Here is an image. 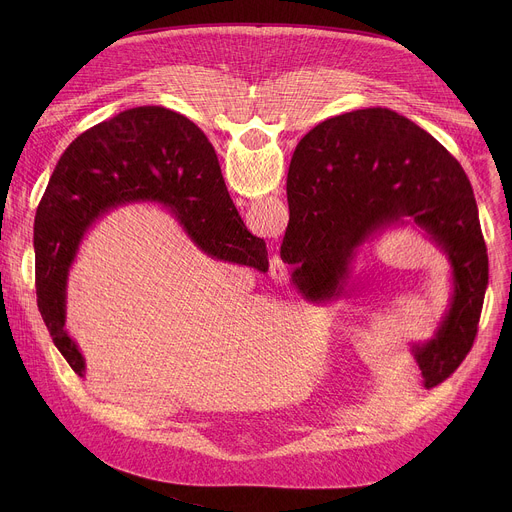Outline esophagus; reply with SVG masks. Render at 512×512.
<instances>
[{
    "instance_id": "obj_1",
    "label": "esophagus",
    "mask_w": 512,
    "mask_h": 512,
    "mask_svg": "<svg viewBox=\"0 0 512 512\" xmlns=\"http://www.w3.org/2000/svg\"><path fill=\"white\" fill-rule=\"evenodd\" d=\"M279 263H281V261H279V257H273V263H271V265H273V267H275V265L279 267Z\"/></svg>"
}]
</instances>
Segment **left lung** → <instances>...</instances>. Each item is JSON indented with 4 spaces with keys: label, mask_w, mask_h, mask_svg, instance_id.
<instances>
[{
    "label": "left lung",
    "mask_w": 512,
    "mask_h": 512,
    "mask_svg": "<svg viewBox=\"0 0 512 512\" xmlns=\"http://www.w3.org/2000/svg\"><path fill=\"white\" fill-rule=\"evenodd\" d=\"M289 225L281 259L308 296L332 298L358 247L413 221L452 265L454 294L433 338L413 344L427 389L444 383L470 352L488 285V253L470 180L419 125L383 109H358L316 125L287 174Z\"/></svg>",
    "instance_id": "obj_1"
}]
</instances>
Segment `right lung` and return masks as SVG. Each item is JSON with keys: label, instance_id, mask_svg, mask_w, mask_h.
<instances>
[{"label": "right lung", "instance_id": "right-lung-1", "mask_svg": "<svg viewBox=\"0 0 512 512\" xmlns=\"http://www.w3.org/2000/svg\"><path fill=\"white\" fill-rule=\"evenodd\" d=\"M137 200L168 206L208 255L267 263L229 196L214 148L184 115L135 107L72 141L58 160L34 218L36 296L54 346L79 377L85 358L66 330V279L85 233L111 208Z\"/></svg>", "mask_w": 512, "mask_h": 512}]
</instances>
